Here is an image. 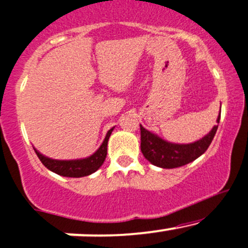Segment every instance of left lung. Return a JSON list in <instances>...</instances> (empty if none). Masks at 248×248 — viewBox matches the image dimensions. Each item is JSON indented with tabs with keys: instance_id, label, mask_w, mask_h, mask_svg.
Wrapping results in <instances>:
<instances>
[{
	"instance_id": "8db88e82",
	"label": "left lung",
	"mask_w": 248,
	"mask_h": 248,
	"mask_svg": "<svg viewBox=\"0 0 248 248\" xmlns=\"http://www.w3.org/2000/svg\"><path fill=\"white\" fill-rule=\"evenodd\" d=\"M220 115L217 122L219 124ZM217 129V124L201 140L189 145H175L166 142L162 139L152 134L140 126L141 130V152L151 164L161 168H176L185 166L205 153L211 145Z\"/></svg>"
}]
</instances>
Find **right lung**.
Returning a JSON list of instances; mask_svg holds the SVG:
<instances>
[{"instance_id":"right-lung-1","label":"right lung","mask_w":248,"mask_h":248,"mask_svg":"<svg viewBox=\"0 0 248 248\" xmlns=\"http://www.w3.org/2000/svg\"><path fill=\"white\" fill-rule=\"evenodd\" d=\"M114 128L108 130L107 135H106L105 141L102 142L101 147L97 149L92 156L87 157V159L81 160H69V161H61V160H53L49 157L43 156L40 154L36 149H34L39 159L41 160L43 165L50 170L51 172L59 174L62 176H69V178H81V176H87L89 174L94 173L95 170H99L101 167L103 161L107 155V145L108 139H109L111 132Z\"/></svg>"}]
</instances>
